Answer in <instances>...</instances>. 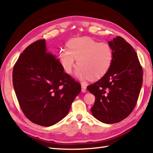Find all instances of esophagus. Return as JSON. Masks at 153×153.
<instances>
[{
	"instance_id": "34e87169",
	"label": "esophagus",
	"mask_w": 153,
	"mask_h": 153,
	"mask_svg": "<svg viewBox=\"0 0 153 153\" xmlns=\"http://www.w3.org/2000/svg\"><path fill=\"white\" fill-rule=\"evenodd\" d=\"M81 91L82 92H86V91H87V87H86L85 85L84 84H81Z\"/></svg>"
}]
</instances>
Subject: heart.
Segmentation results:
<instances>
[{"instance_id":"heart-1","label":"heart","mask_w":153,"mask_h":153,"mask_svg":"<svg viewBox=\"0 0 153 153\" xmlns=\"http://www.w3.org/2000/svg\"><path fill=\"white\" fill-rule=\"evenodd\" d=\"M68 49L61 50L59 59L65 72L71 74L76 66V75L81 80L90 76L99 77L107 71L112 59V50L109 45L91 38H76L67 44Z\"/></svg>"}]
</instances>
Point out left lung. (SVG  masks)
Returning a JSON list of instances; mask_svg holds the SVG:
<instances>
[{
  "instance_id": "1",
  "label": "left lung",
  "mask_w": 153,
  "mask_h": 153,
  "mask_svg": "<svg viewBox=\"0 0 153 153\" xmlns=\"http://www.w3.org/2000/svg\"><path fill=\"white\" fill-rule=\"evenodd\" d=\"M112 59L108 71L87 87L96 97L93 116L107 124L118 123L131 114L138 101L143 71L132 46L120 36L108 41Z\"/></svg>"
}]
</instances>
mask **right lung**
Segmentation results:
<instances>
[{
    "label": "right lung",
    "mask_w": 153,
    "mask_h": 153,
    "mask_svg": "<svg viewBox=\"0 0 153 153\" xmlns=\"http://www.w3.org/2000/svg\"><path fill=\"white\" fill-rule=\"evenodd\" d=\"M13 85L25 116L45 127L63 119L81 91V85L48 52L45 39L33 42L20 55L13 70Z\"/></svg>",
    "instance_id": "obj_1"
}]
</instances>
